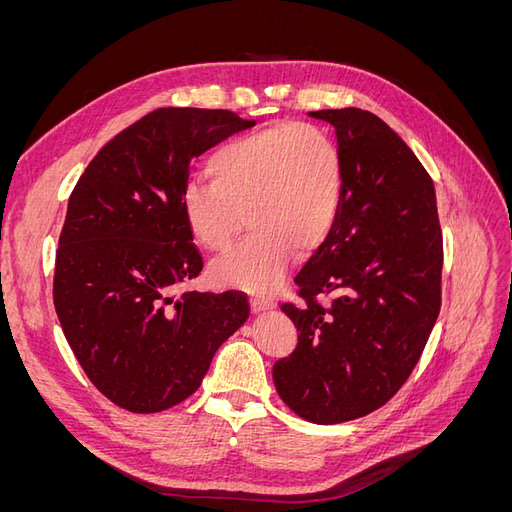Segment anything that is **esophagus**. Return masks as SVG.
<instances>
[{
	"instance_id": "esophagus-1",
	"label": "esophagus",
	"mask_w": 512,
	"mask_h": 512,
	"mask_svg": "<svg viewBox=\"0 0 512 512\" xmlns=\"http://www.w3.org/2000/svg\"><path fill=\"white\" fill-rule=\"evenodd\" d=\"M250 305H252V312H265V309H269L273 303L269 301V299H260V297H252V301H250Z\"/></svg>"
}]
</instances>
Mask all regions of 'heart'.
<instances>
[{
	"label": "heart",
	"mask_w": 512,
	"mask_h": 512,
	"mask_svg": "<svg viewBox=\"0 0 512 512\" xmlns=\"http://www.w3.org/2000/svg\"><path fill=\"white\" fill-rule=\"evenodd\" d=\"M211 183L183 194V218L209 252H226L245 226L252 237L215 262V280L252 292L280 286L292 252L309 254L337 220L344 164L333 138L312 123H282L213 153Z\"/></svg>",
	"instance_id": "obj_1"
}]
</instances>
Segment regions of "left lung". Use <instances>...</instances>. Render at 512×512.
Returning <instances> with one entry per match:
<instances>
[{"label": "left lung", "instance_id": "1", "mask_svg": "<svg viewBox=\"0 0 512 512\" xmlns=\"http://www.w3.org/2000/svg\"><path fill=\"white\" fill-rule=\"evenodd\" d=\"M309 117L335 128L344 194L294 277L305 303L282 305L299 342L273 382L294 414L333 425L378 410L412 374L440 314L444 252L436 190L412 149L361 108Z\"/></svg>", "mask_w": 512, "mask_h": 512}]
</instances>
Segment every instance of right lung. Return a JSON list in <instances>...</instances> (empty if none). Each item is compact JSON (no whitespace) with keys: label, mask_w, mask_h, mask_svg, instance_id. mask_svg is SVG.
<instances>
[{"label":"right lung","mask_w":512,"mask_h":512,"mask_svg":"<svg viewBox=\"0 0 512 512\" xmlns=\"http://www.w3.org/2000/svg\"><path fill=\"white\" fill-rule=\"evenodd\" d=\"M252 126L224 108H158L108 141L74 185L53 303L87 378L123 410L188 399L250 316L243 292L179 288L203 271L183 218L190 160Z\"/></svg>","instance_id":"right-lung-1"}]
</instances>
